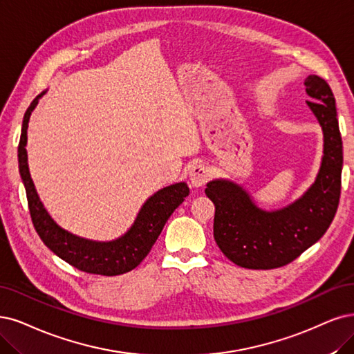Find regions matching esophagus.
<instances>
[{"instance_id":"34e87169","label":"esophagus","mask_w":354,"mask_h":354,"mask_svg":"<svg viewBox=\"0 0 354 354\" xmlns=\"http://www.w3.org/2000/svg\"><path fill=\"white\" fill-rule=\"evenodd\" d=\"M208 178H210V169L204 165H195L189 170V182H191V185L195 188L203 187L208 180Z\"/></svg>"}]
</instances>
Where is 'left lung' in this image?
<instances>
[{"label": "left lung", "instance_id": "1", "mask_svg": "<svg viewBox=\"0 0 354 354\" xmlns=\"http://www.w3.org/2000/svg\"><path fill=\"white\" fill-rule=\"evenodd\" d=\"M305 86L309 108L324 131V156L315 184L304 197L281 210L264 212L233 182L218 179L207 184L205 194L216 207V243L239 267L271 270L292 263L322 238L337 213L343 141L335 99L328 83L318 75H309Z\"/></svg>", "mask_w": 354, "mask_h": 354}]
</instances>
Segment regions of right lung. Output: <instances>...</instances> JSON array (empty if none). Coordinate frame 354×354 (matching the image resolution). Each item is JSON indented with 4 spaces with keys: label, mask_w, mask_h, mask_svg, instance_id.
I'll return each instance as SVG.
<instances>
[{
    "label": "right lung",
    "mask_w": 354,
    "mask_h": 354,
    "mask_svg": "<svg viewBox=\"0 0 354 354\" xmlns=\"http://www.w3.org/2000/svg\"><path fill=\"white\" fill-rule=\"evenodd\" d=\"M41 96L33 99L24 113L19 142V169L28 195L32 223L39 238L52 252L80 271L100 276H120L134 270L150 252L170 214L188 197L189 188L185 182H179L156 192L142 205L133 227L124 236L112 242L87 241L61 229L39 200L28 166V124Z\"/></svg>",
    "instance_id": "1"
}]
</instances>
